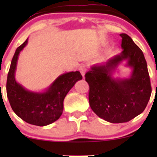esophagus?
Wrapping results in <instances>:
<instances>
[{"label": "esophagus", "instance_id": "1", "mask_svg": "<svg viewBox=\"0 0 157 157\" xmlns=\"http://www.w3.org/2000/svg\"><path fill=\"white\" fill-rule=\"evenodd\" d=\"M79 71H80L83 78H85V74H86V67H85V65L80 66V67H79Z\"/></svg>", "mask_w": 157, "mask_h": 157}]
</instances>
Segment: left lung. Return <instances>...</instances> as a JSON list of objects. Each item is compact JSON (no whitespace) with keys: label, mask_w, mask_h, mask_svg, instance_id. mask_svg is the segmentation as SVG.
<instances>
[{"label":"left lung","mask_w":157,"mask_h":157,"mask_svg":"<svg viewBox=\"0 0 157 157\" xmlns=\"http://www.w3.org/2000/svg\"><path fill=\"white\" fill-rule=\"evenodd\" d=\"M120 36L122 52L106 62L91 66L85 75L92 110L111 123L127 122L140 115L151 95L147 61L141 49L125 33ZM123 61L132 69L131 74L128 78H115L113 75Z\"/></svg>","instance_id":"8db88e82"}]
</instances>
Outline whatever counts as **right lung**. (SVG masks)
<instances>
[{
	"label": "right lung",
	"mask_w": 157,
	"mask_h": 157,
	"mask_svg": "<svg viewBox=\"0 0 157 157\" xmlns=\"http://www.w3.org/2000/svg\"><path fill=\"white\" fill-rule=\"evenodd\" d=\"M27 43L28 39L17 48L13 57L7 80V98L13 111L21 119L33 125L46 126L61 117L66 95L82 80V76L79 71L64 73L42 91L27 90L15 77L19 55Z\"/></svg>",
	"instance_id": "right-lung-1"
}]
</instances>
